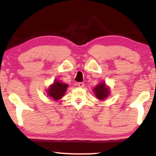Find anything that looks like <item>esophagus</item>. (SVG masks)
I'll return each mask as SVG.
<instances>
[{"instance_id": "esophagus-1", "label": "esophagus", "mask_w": 156, "mask_h": 156, "mask_svg": "<svg viewBox=\"0 0 156 156\" xmlns=\"http://www.w3.org/2000/svg\"><path fill=\"white\" fill-rule=\"evenodd\" d=\"M78 87H84V83H83V82H79V83H78Z\"/></svg>"}]
</instances>
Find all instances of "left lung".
Here are the masks:
<instances>
[{
  "instance_id": "left-lung-1",
  "label": "left lung",
  "mask_w": 156,
  "mask_h": 156,
  "mask_svg": "<svg viewBox=\"0 0 156 156\" xmlns=\"http://www.w3.org/2000/svg\"><path fill=\"white\" fill-rule=\"evenodd\" d=\"M93 92H94V95H95L98 100L103 101V100L106 99L109 96V94H110V88L103 81L96 85L94 87Z\"/></svg>"
}]
</instances>
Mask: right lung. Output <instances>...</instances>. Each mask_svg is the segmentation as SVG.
<instances>
[{"mask_svg": "<svg viewBox=\"0 0 156 156\" xmlns=\"http://www.w3.org/2000/svg\"><path fill=\"white\" fill-rule=\"evenodd\" d=\"M67 84L63 83L59 80L55 79L51 85L47 89L46 93L49 97H51L53 101H57L62 99V98L65 94L67 87Z\"/></svg>", "mask_w": 156, "mask_h": 156, "instance_id": "right-lung-1", "label": "right lung"}]
</instances>
